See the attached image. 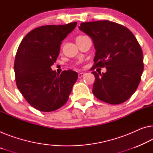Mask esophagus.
<instances>
[{
    "mask_svg": "<svg viewBox=\"0 0 153 153\" xmlns=\"http://www.w3.org/2000/svg\"><path fill=\"white\" fill-rule=\"evenodd\" d=\"M84 73L83 72H81V73H79V75H78V76H79V79H81V78H82V77H83V76H84Z\"/></svg>",
    "mask_w": 153,
    "mask_h": 153,
    "instance_id": "esophagus-1",
    "label": "esophagus"
}]
</instances>
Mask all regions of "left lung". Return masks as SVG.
I'll return each instance as SVG.
<instances>
[{
	"mask_svg": "<svg viewBox=\"0 0 153 153\" xmlns=\"http://www.w3.org/2000/svg\"><path fill=\"white\" fill-rule=\"evenodd\" d=\"M79 29L94 44L92 68H107L105 73L91 72L96 79L93 94L109 104L125 102L137 90L144 70L142 50L135 36L126 27L109 20L83 22Z\"/></svg>",
	"mask_w": 153,
	"mask_h": 153,
	"instance_id": "8db88e82",
	"label": "left lung"
}]
</instances>
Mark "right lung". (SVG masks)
Listing matches in <instances>:
<instances>
[{"label":"right lung","mask_w":153,"mask_h":153,"mask_svg":"<svg viewBox=\"0 0 153 153\" xmlns=\"http://www.w3.org/2000/svg\"><path fill=\"white\" fill-rule=\"evenodd\" d=\"M76 24L36 28L18 47L14 62L16 85L26 100L39 111H55L64 105L78 79L73 70L57 74L51 68L59 54L62 42Z\"/></svg>","instance_id":"right-lung-1"}]
</instances>
